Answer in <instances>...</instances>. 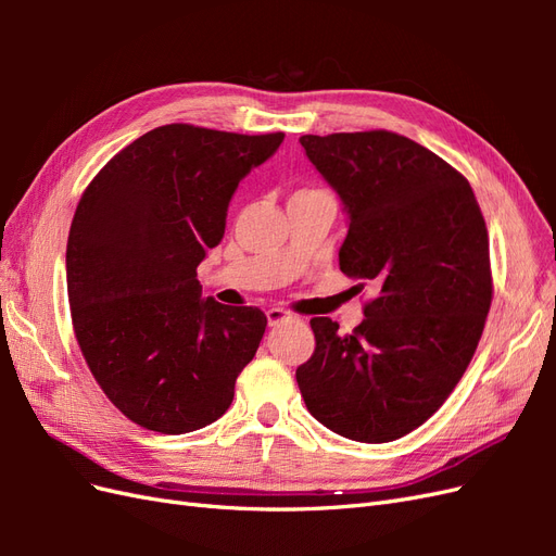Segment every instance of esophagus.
Returning <instances> with one entry per match:
<instances>
[{"label": "esophagus", "instance_id": "34e87169", "mask_svg": "<svg viewBox=\"0 0 556 556\" xmlns=\"http://www.w3.org/2000/svg\"><path fill=\"white\" fill-rule=\"evenodd\" d=\"M266 319H268V327H278L282 323H292L294 315L285 308H268Z\"/></svg>", "mask_w": 556, "mask_h": 556}]
</instances>
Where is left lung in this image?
<instances>
[{
  "instance_id": "left-lung-1",
  "label": "left lung",
  "mask_w": 556,
  "mask_h": 556,
  "mask_svg": "<svg viewBox=\"0 0 556 556\" xmlns=\"http://www.w3.org/2000/svg\"><path fill=\"white\" fill-rule=\"evenodd\" d=\"M350 215L339 266L376 288L364 323L313 317L296 368L311 415L359 443L410 433L439 410L476 355L492 306L490 237L468 180L387 129L299 139Z\"/></svg>"
}]
</instances>
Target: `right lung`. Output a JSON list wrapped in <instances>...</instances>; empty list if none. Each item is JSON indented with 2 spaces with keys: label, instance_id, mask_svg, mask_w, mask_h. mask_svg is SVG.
<instances>
[{
  "label": "right lung",
  "instance_id": "right-lung-1",
  "mask_svg": "<svg viewBox=\"0 0 556 556\" xmlns=\"http://www.w3.org/2000/svg\"><path fill=\"white\" fill-rule=\"evenodd\" d=\"M282 139L162 125L83 192L66 241L72 325L97 384L134 425L188 433L231 406L266 315L201 299L197 266L223 241L241 178Z\"/></svg>",
  "mask_w": 556,
  "mask_h": 556
}]
</instances>
